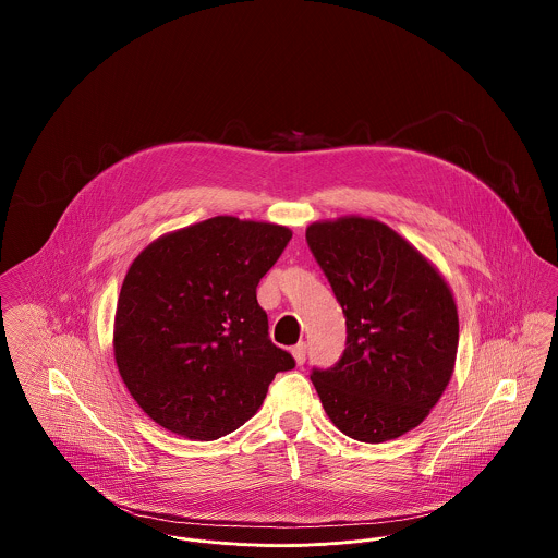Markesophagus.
Wrapping results in <instances>:
<instances>
[{
    "mask_svg": "<svg viewBox=\"0 0 558 558\" xmlns=\"http://www.w3.org/2000/svg\"><path fill=\"white\" fill-rule=\"evenodd\" d=\"M292 357H294V362L301 366L303 362H305V353H307V347L305 343H299V345H294L291 349Z\"/></svg>",
    "mask_w": 558,
    "mask_h": 558,
    "instance_id": "1",
    "label": "esophagus"
}]
</instances>
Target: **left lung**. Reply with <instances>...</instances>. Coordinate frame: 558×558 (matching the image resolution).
Instances as JSON below:
<instances>
[{"label": "left lung", "instance_id": "1", "mask_svg": "<svg viewBox=\"0 0 558 558\" xmlns=\"http://www.w3.org/2000/svg\"><path fill=\"white\" fill-rule=\"evenodd\" d=\"M305 239L347 324L343 357L312 372L319 401L351 439L401 437L425 421L453 374L450 284L416 246L372 217L314 221Z\"/></svg>", "mask_w": 558, "mask_h": 558}]
</instances>
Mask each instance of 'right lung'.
<instances>
[{"label": "right lung", "instance_id": "right-lung-1", "mask_svg": "<svg viewBox=\"0 0 558 558\" xmlns=\"http://www.w3.org/2000/svg\"><path fill=\"white\" fill-rule=\"evenodd\" d=\"M287 226L217 215L153 240L125 274L114 362L137 405L186 439H219L262 408L291 353L267 337L257 284Z\"/></svg>", "mask_w": 558, "mask_h": 558}]
</instances>
